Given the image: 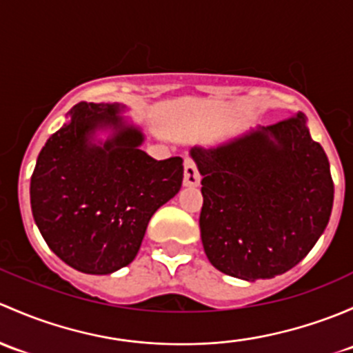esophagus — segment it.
<instances>
[{"label": "esophagus", "mask_w": 353, "mask_h": 353, "mask_svg": "<svg viewBox=\"0 0 353 353\" xmlns=\"http://www.w3.org/2000/svg\"><path fill=\"white\" fill-rule=\"evenodd\" d=\"M201 183V173H199L197 166L192 161L190 158L185 159V175H183V185L185 187H197Z\"/></svg>", "instance_id": "1"}]
</instances>
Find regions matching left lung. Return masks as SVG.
<instances>
[{"label":"left lung","mask_w":353,"mask_h":353,"mask_svg":"<svg viewBox=\"0 0 353 353\" xmlns=\"http://www.w3.org/2000/svg\"><path fill=\"white\" fill-rule=\"evenodd\" d=\"M202 175L201 238L210 263L243 281L296 267L332 216L333 180L325 151L301 112L217 146H194Z\"/></svg>","instance_id":"left-lung-1"}]
</instances>
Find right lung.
I'll return each instance as SVG.
<instances>
[{"label":"right lung","instance_id":"add662e5","mask_svg":"<svg viewBox=\"0 0 353 353\" xmlns=\"http://www.w3.org/2000/svg\"><path fill=\"white\" fill-rule=\"evenodd\" d=\"M122 103L74 105L47 139L30 180L35 224L49 248L83 274L134 260L152 214L180 192L183 159L141 150L143 129Z\"/></svg>","mask_w":353,"mask_h":353}]
</instances>
